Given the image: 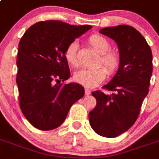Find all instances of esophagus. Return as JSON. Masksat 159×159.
Instances as JSON below:
<instances>
[{"mask_svg": "<svg viewBox=\"0 0 159 159\" xmlns=\"http://www.w3.org/2000/svg\"><path fill=\"white\" fill-rule=\"evenodd\" d=\"M84 94L86 95V96H89V95L91 94V91L89 89H84Z\"/></svg>", "mask_w": 159, "mask_h": 159, "instance_id": "34e87169", "label": "esophagus"}]
</instances>
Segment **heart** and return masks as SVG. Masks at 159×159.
Returning <instances> with one entry per match:
<instances>
[{
    "label": "heart",
    "instance_id": "b5f03b06",
    "mask_svg": "<svg viewBox=\"0 0 159 159\" xmlns=\"http://www.w3.org/2000/svg\"><path fill=\"white\" fill-rule=\"evenodd\" d=\"M88 42L92 48L101 55L100 63L106 68L99 66L93 70L83 69L75 73L74 80L85 88L93 89L100 84L105 79L107 71L109 75H113L118 70L120 65V58L118 53L109 51L111 45L107 40L100 34H93L89 37ZM78 44L73 41L67 46L65 51V58L69 64L73 66H78Z\"/></svg>",
    "mask_w": 159,
    "mask_h": 159
}]
</instances>
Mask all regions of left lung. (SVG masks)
<instances>
[{"label": "left lung", "mask_w": 159, "mask_h": 159, "mask_svg": "<svg viewBox=\"0 0 159 159\" xmlns=\"http://www.w3.org/2000/svg\"><path fill=\"white\" fill-rule=\"evenodd\" d=\"M99 32L116 42L120 65L116 75L103 85L113 93H92L96 105L89 118L97 134L113 138L126 132L137 119L149 90L152 52L145 38L131 26L118 25L103 28Z\"/></svg>", "instance_id": "obj_1"}]
</instances>
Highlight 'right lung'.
Returning a JSON list of instances; mask_svg holds the SVG:
<instances>
[{
    "label": "right lung",
    "instance_id": "add662e5",
    "mask_svg": "<svg viewBox=\"0 0 159 159\" xmlns=\"http://www.w3.org/2000/svg\"><path fill=\"white\" fill-rule=\"evenodd\" d=\"M92 27L41 21L22 37L16 61L19 106L35 128L47 131L61 125L71 106L84 96L81 84L60 82L70 76L65 58L67 46Z\"/></svg>",
    "mask_w": 159,
    "mask_h": 159
}]
</instances>
